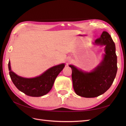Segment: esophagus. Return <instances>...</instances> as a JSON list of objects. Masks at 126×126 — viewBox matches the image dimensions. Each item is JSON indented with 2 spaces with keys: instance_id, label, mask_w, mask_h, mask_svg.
Masks as SVG:
<instances>
[{
  "instance_id": "esophagus-1",
  "label": "esophagus",
  "mask_w": 126,
  "mask_h": 126,
  "mask_svg": "<svg viewBox=\"0 0 126 126\" xmlns=\"http://www.w3.org/2000/svg\"><path fill=\"white\" fill-rule=\"evenodd\" d=\"M71 62V59L70 58H68V59H67V62L68 63H69V62Z\"/></svg>"
}]
</instances>
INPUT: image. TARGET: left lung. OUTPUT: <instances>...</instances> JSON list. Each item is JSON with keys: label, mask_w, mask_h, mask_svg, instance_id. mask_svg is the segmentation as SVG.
Returning a JSON list of instances; mask_svg holds the SVG:
<instances>
[{"label": "left lung", "mask_w": 126, "mask_h": 126, "mask_svg": "<svg viewBox=\"0 0 126 126\" xmlns=\"http://www.w3.org/2000/svg\"><path fill=\"white\" fill-rule=\"evenodd\" d=\"M94 45L105 46V54L101 62L90 72L79 69L70 64L74 89L79 96L94 98L104 94L109 89L117 71V58L115 44L107 32H103Z\"/></svg>", "instance_id": "left-lung-1"}]
</instances>
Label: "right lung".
I'll return each mask as SVG.
<instances>
[{"label": "right lung", "instance_id": "obj_1", "mask_svg": "<svg viewBox=\"0 0 126 126\" xmlns=\"http://www.w3.org/2000/svg\"><path fill=\"white\" fill-rule=\"evenodd\" d=\"M64 66V63H61L49 68L39 76L27 78L14 72L11 69L10 61L8 63L9 75L15 86L21 92L32 97H40L48 94Z\"/></svg>", "mask_w": 126, "mask_h": 126}]
</instances>
